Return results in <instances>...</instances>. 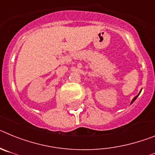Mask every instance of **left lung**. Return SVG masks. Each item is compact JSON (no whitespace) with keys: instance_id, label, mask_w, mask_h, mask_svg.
I'll return each mask as SVG.
<instances>
[{"instance_id":"1","label":"left lung","mask_w":155,"mask_h":155,"mask_svg":"<svg viewBox=\"0 0 155 155\" xmlns=\"http://www.w3.org/2000/svg\"><path fill=\"white\" fill-rule=\"evenodd\" d=\"M141 91H142V90H140V92H139V94H137V96H135V97H134V98H133V99H132V101H131V102H130V105H131V104H132V103H133V102H134V101H135V100H136V99H137V97H138V96H139V94H140V92H141Z\"/></svg>"}]
</instances>
